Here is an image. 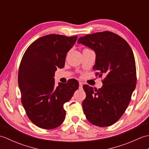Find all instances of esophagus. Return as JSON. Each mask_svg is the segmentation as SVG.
Returning <instances> with one entry per match:
<instances>
[{"label": "esophagus", "instance_id": "1", "mask_svg": "<svg viewBox=\"0 0 149 149\" xmlns=\"http://www.w3.org/2000/svg\"><path fill=\"white\" fill-rule=\"evenodd\" d=\"M83 83H81V82H79V89H82L83 88Z\"/></svg>", "mask_w": 149, "mask_h": 149}]
</instances>
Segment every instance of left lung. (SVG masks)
Masks as SVG:
<instances>
[{
  "instance_id": "8db88e82",
  "label": "left lung",
  "mask_w": 149,
  "mask_h": 149,
  "mask_svg": "<svg viewBox=\"0 0 149 149\" xmlns=\"http://www.w3.org/2000/svg\"><path fill=\"white\" fill-rule=\"evenodd\" d=\"M93 50L96 54L94 70L102 77L99 90L86 84L83 108L87 120L99 127H107L118 121L131 101L136 84L133 52L126 41L109 32L96 33L80 37L77 41Z\"/></svg>"
}]
</instances>
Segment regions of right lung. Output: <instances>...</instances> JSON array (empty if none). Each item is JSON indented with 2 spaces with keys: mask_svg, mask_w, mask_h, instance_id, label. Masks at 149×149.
<instances>
[{
  "mask_svg": "<svg viewBox=\"0 0 149 149\" xmlns=\"http://www.w3.org/2000/svg\"><path fill=\"white\" fill-rule=\"evenodd\" d=\"M77 36L49 34L34 41L25 52L19 66L18 82L21 100L34 124L45 129L58 127L65 120L63 105L79 88L77 80L55 86L57 68L64 67L66 54Z\"/></svg>",
  "mask_w": 149,
  "mask_h": 149,
  "instance_id": "right-lung-1",
  "label": "right lung"
}]
</instances>
